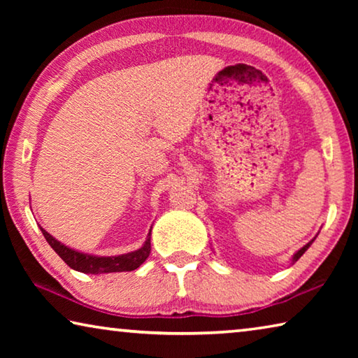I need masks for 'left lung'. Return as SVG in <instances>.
<instances>
[{"label": "left lung", "mask_w": 358, "mask_h": 358, "mask_svg": "<svg viewBox=\"0 0 358 358\" xmlns=\"http://www.w3.org/2000/svg\"><path fill=\"white\" fill-rule=\"evenodd\" d=\"M313 241H314V240H311V241H310V243H306L305 246H303V248H301V250H300V251H296V252L294 254V257H292V260H294V262H296V260H299V259H300V257L303 256V254H305V251L308 250V248H310V246H311V243H313Z\"/></svg>", "instance_id": "obj_1"}]
</instances>
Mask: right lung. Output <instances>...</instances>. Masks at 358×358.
<instances>
[{
	"label": "right lung",
	"instance_id": "obj_1",
	"mask_svg": "<svg viewBox=\"0 0 358 358\" xmlns=\"http://www.w3.org/2000/svg\"><path fill=\"white\" fill-rule=\"evenodd\" d=\"M42 235H44L47 243L53 248L59 257H62L71 268L82 273H92V275H101V273H115V271H132L141 266L147 257L150 256L151 243H150V234L148 238L145 241L141 250L132 251L128 254H121V256H110V257H99L92 256V254H83L71 250V248L59 243L58 240L52 237L50 234L41 227ZM151 232V230H150Z\"/></svg>",
	"mask_w": 358,
	"mask_h": 358
}]
</instances>
